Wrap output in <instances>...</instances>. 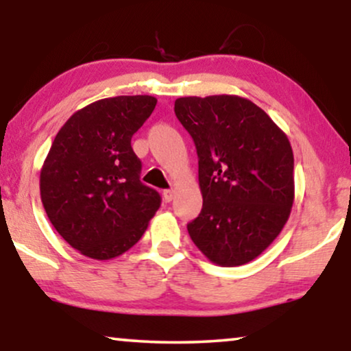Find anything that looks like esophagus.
<instances>
[{"instance_id":"1","label":"esophagus","mask_w":351,"mask_h":351,"mask_svg":"<svg viewBox=\"0 0 351 351\" xmlns=\"http://www.w3.org/2000/svg\"><path fill=\"white\" fill-rule=\"evenodd\" d=\"M162 196H165L166 203H171V201L174 199V190H172V189L165 190V191H162Z\"/></svg>"}]
</instances>
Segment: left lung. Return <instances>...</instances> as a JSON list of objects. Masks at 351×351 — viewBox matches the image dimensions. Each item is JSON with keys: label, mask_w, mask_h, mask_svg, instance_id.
Wrapping results in <instances>:
<instances>
[{"label": "left lung", "mask_w": 351, "mask_h": 351, "mask_svg": "<svg viewBox=\"0 0 351 351\" xmlns=\"http://www.w3.org/2000/svg\"><path fill=\"white\" fill-rule=\"evenodd\" d=\"M174 112L199 158L203 209L186 225L191 241L215 265H244L275 241L291 215L289 138L239 95L180 97Z\"/></svg>", "instance_id": "obj_1"}]
</instances>
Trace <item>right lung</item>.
Returning a JSON list of instances; mask_svg holds the SVG:
<instances>
[{
  "mask_svg": "<svg viewBox=\"0 0 351 351\" xmlns=\"http://www.w3.org/2000/svg\"><path fill=\"white\" fill-rule=\"evenodd\" d=\"M152 95L100 99L60 128L40 172L45 210L57 233L80 254L110 261L129 251L160 208L141 182L131 138L155 110Z\"/></svg>",
  "mask_w": 351,
  "mask_h": 351,
  "instance_id": "add662e5",
  "label": "right lung"
}]
</instances>
